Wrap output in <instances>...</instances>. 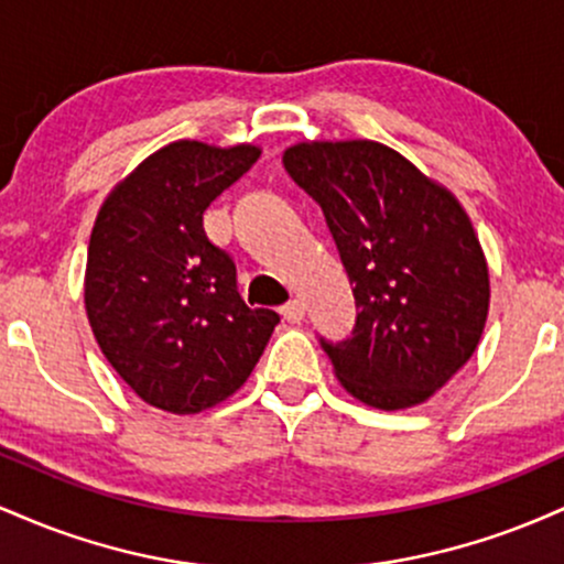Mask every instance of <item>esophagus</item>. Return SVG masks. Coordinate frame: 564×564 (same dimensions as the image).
<instances>
[{
	"mask_svg": "<svg viewBox=\"0 0 564 564\" xmlns=\"http://www.w3.org/2000/svg\"><path fill=\"white\" fill-rule=\"evenodd\" d=\"M281 313H283V318H286L289 323H300L304 318V304L300 300H289L281 307Z\"/></svg>",
	"mask_w": 564,
	"mask_h": 564,
	"instance_id": "34e87169",
	"label": "esophagus"
}]
</instances>
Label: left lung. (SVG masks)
Instances as JSON below:
<instances>
[{
  "mask_svg": "<svg viewBox=\"0 0 564 564\" xmlns=\"http://www.w3.org/2000/svg\"><path fill=\"white\" fill-rule=\"evenodd\" d=\"M283 166L323 209L352 283V334L318 336L336 377L373 408L424 403L471 358L488 318L467 212L381 142H302Z\"/></svg>",
  "mask_w": 564,
  "mask_h": 564,
  "instance_id": "obj_1",
  "label": "left lung"
}]
</instances>
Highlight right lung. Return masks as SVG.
<instances>
[{
  "mask_svg": "<svg viewBox=\"0 0 564 564\" xmlns=\"http://www.w3.org/2000/svg\"><path fill=\"white\" fill-rule=\"evenodd\" d=\"M260 148L180 140L148 156L102 204L89 238V326L108 364L170 413L223 403L264 352L275 310L238 294L236 262L209 241L204 212Z\"/></svg>",
  "mask_w": 564,
  "mask_h": 564,
  "instance_id": "right-lung-1",
  "label": "right lung"
}]
</instances>
